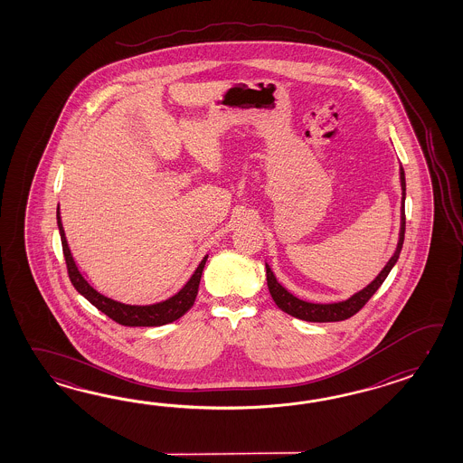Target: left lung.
<instances>
[{
	"label": "left lung",
	"mask_w": 463,
	"mask_h": 463,
	"mask_svg": "<svg viewBox=\"0 0 463 463\" xmlns=\"http://www.w3.org/2000/svg\"><path fill=\"white\" fill-rule=\"evenodd\" d=\"M401 187H402V203H401V232H399V241L397 248L393 251L392 258L387 261V265L383 268V271L375 276L374 281L357 291L355 295L347 298L345 301H337V303H309L305 299H299L295 295H291L285 286L278 283L276 276L273 275L271 268L266 263V281H268V289L269 295L273 298L276 306L293 317L309 321V323H333V321H345L347 317L354 316L363 306L371 299V296L384 283L385 278L391 273L393 265L397 263L401 250H402L403 233H405V174H403L402 165H401Z\"/></svg>",
	"instance_id": "1"
}]
</instances>
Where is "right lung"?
Returning <instances> with one entry per match:
<instances>
[{"mask_svg":"<svg viewBox=\"0 0 463 463\" xmlns=\"http://www.w3.org/2000/svg\"><path fill=\"white\" fill-rule=\"evenodd\" d=\"M58 217V228H60L61 243H62V253L66 258V265H68V275H70L71 283L78 289L80 295L88 299L89 303L96 306L99 311H102L104 315H108L110 319H114L116 323L122 326H164L168 323L177 321L178 317L187 313L188 309L195 303L197 298L198 285H200V278L202 271L207 263L208 255L200 261L195 273L188 279L185 286L178 291L177 295L170 296L165 301L154 303V305H126L116 301L112 298L100 295L94 286L89 283L88 279L79 271L78 265L74 261V258L71 255L66 233L62 228L61 222L60 207L56 212Z\"/></svg>","mask_w":463,"mask_h":463,"instance_id":"1","label":"right lung"}]
</instances>
